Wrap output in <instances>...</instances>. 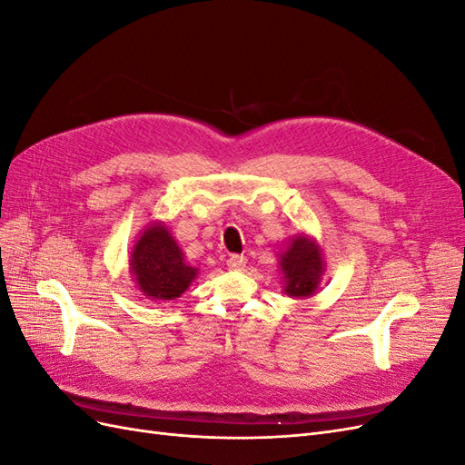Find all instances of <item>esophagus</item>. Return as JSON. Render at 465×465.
<instances>
[{
  "label": "esophagus",
  "mask_w": 465,
  "mask_h": 465,
  "mask_svg": "<svg viewBox=\"0 0 465 465\" xmlns=\"http://www.w3.org/2000/svg\"><path fill=\"white\" fill-rule=\"evenodd\" d=\"M246 256H238V254H232L229 260H227V265L229 270H234V272H241L246 267Z\"/></svg>",
  "instance_id": "34e87169"
}]
</instances>
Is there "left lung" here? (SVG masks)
I'll return each instance as SVG.
<instances>
[{
  "mask_svg": "<svg viewBox=\"0 0 465 465\" xmlns=\"http://www.w3.org/2000/svg\"><path fill=\"white\" fill-rule=\"evenodd\" d=\"M279 273L283 275V292L291 299H308L322 285L326 262L314 236L299 232L277 254Z\"/></svg>",
  "mask_w": 465,
  "mask_h": 465,
  "instance_id": "1",
  "label": "left lung"
}]
</instances>
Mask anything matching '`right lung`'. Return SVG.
I'll list each match as a JSON object with an SVG mask.
<instances>
[{
	"label": "right lung",
	"instance_id": "add662e5",
	"mask_svg": "<svg viewBox=\"0 0 465 465\" xmlns=\"http://www.w3.org/2000/svg\"><path fill=\"white\" fill-rule=\"evenodd\" d=\"M130 272L137 291L157 302L176 301L200 273L186 262L164 221H153L139 232L130 252Z\"/></svg>",
	"mask_w": 465,
	"mask_h": 465
}]
</instances>
